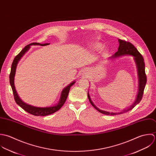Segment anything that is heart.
I'll return each mask as SVG.
<instances>
[{"label":"heart","instance_id":"b5f03b06","mask_svg":"<svg viewBox=\"0 0 156 156\" xmlns=\"http://www.w3.org/2000/svg\"><path fill=\"white\" fill-rule=\"evenodd\" d=\"M103 48V44L101 43L96 42L92 44V48L94 50H100Z\"/></svg>","mask_w":156,"mask_h":156}]
</instances>
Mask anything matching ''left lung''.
<instances>
[{
    "instance_id": "left-lung-1",
    "label": "left lung",
    "mask_w": 156,
    "mask_h": 156,
    "mask_svg": "<svg viewBox=\"0 0 156 156\" xmlns=\"http://www.w3.org/2000/svg\"><path fill=\"white\" fill-rule=\"evenodd\" d=\"M118 41L119 43L118 51L116 52L112 57H111L110 59L116 58L118 57H120L125 55H132L133 57H134V60L136 62V64L137 65V73H138V78H139V89H138L139 90H138V93L137 94V97L134 102L129 108L124 109L121 112H118V113L108 112H106V111H104L99 109L98 107H96L94 102L92 101L90 99V96H89V94L88 93L87 96H88L89 100L94 108L100 113L104 115H120L132 110L137 104H138L140 102L143 97L144 91L147 83V76H146L145 70V62L142 55L139 53L137 49L131 43L127 42L124 40H122L121 39H119Z\"/></svg>"
}]
</instances>
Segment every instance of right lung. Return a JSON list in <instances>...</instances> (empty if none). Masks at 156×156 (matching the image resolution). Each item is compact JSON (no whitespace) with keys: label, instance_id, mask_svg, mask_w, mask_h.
I'll use <instances>...</instances> for the list:
<instances>
[{"label":"right lung","instance_id":"1","mask_svg":"<svg viewBox=\"0 0 156 156\" xmlns=\"http://www.w3.org/2000/svg\"><path fill=\"white\" fill-rule=\"evenodd\" d=\"M50 43H44V44H40L39 43H32L31 44L27 45L22 51L21 52L14 58L13 62L12 63L11 65V72L9 74V83L12 90V92L14 94V99L17 104H18L20 107H21L24 110H25L27 112L31 114L32 115L34 116H47L51 114H52L58 110H60L62 105H64V102H66V100L67 98L68 94L70 90V88L71 86H72L75 81H73L70 84H69L67 87H66L62 92L61 96L60 101L58 103L55 105L51 106V107H34L31 105H29L25 102H24L22 99L19 98L18 94L17 93V91L16 90L15 86H14V76L16 74V67L17 63L21 59V58L23 57V55L25 54L26 52L28 51V49L30 48V46L31 45H40V46H46L49 44Z\"/></svg>","mask_w":156,"mask_h":156}]
</instances>
